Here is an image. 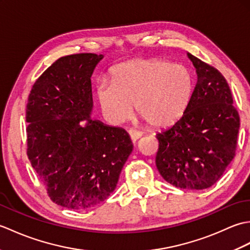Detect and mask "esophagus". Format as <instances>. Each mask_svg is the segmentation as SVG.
Here are the masks:
<instances>
[{
	"instance_id": "obj_1",
	"label": "esophagus",
	"mask_w": 250,
	"mask_h": 250,
	"mask_svg": "<svg viewBox=\"0 0 250 250\" xmlns=\"http://www.w3.org/2000/svg\"><path fill=\"white\" fill-rule=\"evenodd\" d=\"M128 133H129V135H130V137H131V141L132 142H136L137 140L140 139V137L142 136V132H140V131H136V130H134V129H130L129 131H128Z\"/></svg>"
}]
</instances>
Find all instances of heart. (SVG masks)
Instances as JSON below:
<instances>
[{
	"label": "heart",
	"mask_w": 250,
	"mask_h": 250,
	"mask_svg": "<svg viewBox=\"0 0 250 250\" xmlns=\"http://www.w3.org/2000/svg\"><path fill=\"white\" fill-rule=\"evenodd\" d=\"M195 78L184 64L164 59L124 62L111 71V82L102 81L97 98L105 118L121 124L136 113L156 128L172 125L186 114L193 99Z\"/></svg>",
	"instance_id": "b5f03b06"
}]
</instances>
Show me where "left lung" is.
<instances>
[{
	"label": "left lung",
	"mask_w": 250,
	"mask_h": 250,
	"mask_svg": "<svg viewBox=\"0 0 250 250\" xmlns=\"http://www.w3.org/2000/svg\"><path fill=\"white\" fill-rule=\"evenodd\" d=\"M188 57L198 74L193 99L176 124L156 134V166L175 187L202 190L213 186L234 158L240 116L224 75Z\"/></svg>",
	"instance_id": "obj_1"
}]
</instances>
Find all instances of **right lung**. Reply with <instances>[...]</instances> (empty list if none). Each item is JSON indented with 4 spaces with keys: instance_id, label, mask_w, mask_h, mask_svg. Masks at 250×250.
Here are the masks:
<instances>
[{
    "instance_id": "obj_1",
    "label": "right lung",
    "mask_w": 250,
    "mask_h": 250,
    "mask_svg": "<svg viewBox=\"0 0 250 250\" xmlns=\"http://www.w3.org/2000/svg\"><path fill=\"white\" fill-rule=\"evenodd\" d=\"M102 59L59 58L36 79L26 104V155L50 200L66 208L107 199L133 149L126 131L90 118V78Z\"/></svg>"
}]
</instances>
